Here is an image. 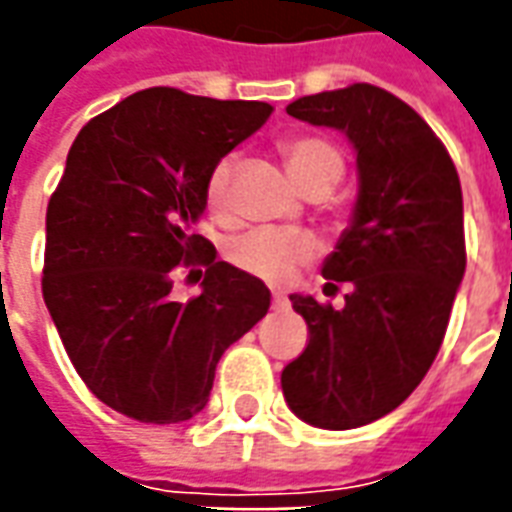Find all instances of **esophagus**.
I'll use <instances>...</instances> for the list:
<instances>
[{"label":"esophagus","mask_w":512,"mask_h":512,"mask_svg":"<svg viewBox=\"0 0 512 512\" xmlns=\"http://www.w3.org/2000/svg\"><path fill=\"white\" fill-rule=\"evenodd\" d=\"M271 307H274V310H288L290 301L285 299L282 293H274V296H271Z\"/></svg>","instance_id":"esophagus-1"}]
</instances>
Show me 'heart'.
I'll return each instance as SVG.
<instances>
[{
  "label": "heart",
  "mask_w": 512,
  "mask_h": 512,
  "mask_svg": "<svg viewBox=\"0 0 512 512\" xmlns=\"http://www.w3.org/2000/svg\"><path fill=\"white\" fill-rule=\"evenodd\" d=\"M282 158L288 164L290 178L301 189L310 191L318 186L334 189L345 172L343 153L329 139L315 134L290 136L282 145ZM233 156L219 158L205 178V202L213 216H224L230 208V180H233ZM318 255L315 235L304 230H277V227H257L249 233L238 235L227 246V257L235 266L266 282H285L296 274V268L310 263Z\"/></svg>",
  "instance_id": "b5f03b06"
}]
</instances>
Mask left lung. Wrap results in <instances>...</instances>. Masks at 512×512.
<instances>
[{
	"instance_id": "left-lung-1",
	"label": "left lung",
	"mask_w": 512,
	"mask_h": 512,
	"mask_svg": "<svg viewBox=\"0 0 512 512\" xmlns=\"http://www.w3.org/2000/svg\"><path fill=\"white\" fill-rule=\"evenodd\" d=\"M288 115L348 136L359 194L321 268L329 288L351 285L343 310L290 296L310 343L282 370V395L307 425L362 428L395 411L439 354L466 271L461 180L428 123L381 87L304 95Z\"/></svg>"
}]
</instances>
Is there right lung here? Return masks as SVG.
Returning <instances> with one entry per match:
<instances>
[{
    "label": "right lung",
    "instance_id": "obj_1",
    "mask_svg": "<svg viewBox=\"0 0 512 512\" xmlns=\"http://www.w3.org/2000/svg\"><path fill=\"white\" fill-rule=\"evenodd\" d=\"M271 112L150 87L73 139L46 211L43 301L87 389L126 417L200 414L222 354L268 312L271 290L216 260L194 224L213 164ZM180 262L206 266L189 302L171 296Z\"/></svg>",
    "mask_w": 512,
    "mask_h": 512
}]
</instances>
